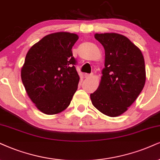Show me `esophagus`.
<instances>
[{
    "mask_svg": "<svg viewBox=\"0 0 160 160\" xmlns=\"http://www.w3.org/2000/svg\"><path fill=\"white\" fill-rule=\"evenodd\" d=\"M92 76V74H84V77H85L86 78H89Z\"/></svg>",
    "mask_w": 160,
    "mask_h": 160,
    "instance_id": "34e87169",
    "label": "esophagus"
}]
</instances>
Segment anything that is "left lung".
<instances>
[{
  "mask_svg": "<svg viewBox=\"0 0 160 160\" xmlns=\"http://www.w3.org/2000/svg\"><path fill=\"white\" fill-rule=\"evenodd\" d=\"M94 37L104 47L105 57L99 86L90 99L101 113L116 117L134 102L145 86V60L141 50L124 35L96 33Z\"/></svg>",
  "mask_w": 160,
  "mask_h": 160,
  "instance_id": "8db88e82",
  "label": "left lung"
}]
</instances>
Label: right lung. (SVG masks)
I'll return each instance as SVG.
<instances>
[{
	"mask_svg": "<svg viewBox=\"0 0 160 160\" xmlns=\"http://www.w3.org/2000/svg\"><path fill=\"white\" fill-rule=\"evenodd\" d=\"M76 34H49L29 49L21 68V80L28 96L41 112L58 114L70 105L79 76L72 48Z\"/></svg>",
	"mask_w": 160,
	"mask_h": 160,
	"instance_id": "obj_1",
	"label": "right lung"
}]
</instances>
